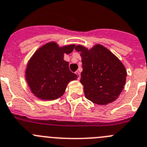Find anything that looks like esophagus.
I'll list each match as a JSON object with an SVG mask.
<instances>
[{"label": "esophagus", "mask_w": 147, "mask_h": 147, "mask_svg": "<svg viewBox=\"0 0 147 147\" xmlns=\"http://www.w3.org/2000/svg\"><path fill=\"white\" fill-rule=\"evenodd\" d=\"M75 74H76L77 77H78V80H80V72H79V71H76V72H75Z\"/></svg>", "instance_id": "34e87169"}]
</instances>
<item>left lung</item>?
Returning a JSON list of instances; mask_svg holds the SVG:
<instances>
[{
  "instance_id": "left-lung-1",
  "label": "left lung",
  "mask_w": 147,
  "mask_h": 147,
  "mask_svg": "<svg viewBox=\"0 0 147 147\" xmlns=\"http://www.w3.org/2000/svg\"><path fill=\"white\" fill-rule=\"evenodd\" d=\"M83 71L80 83L86 98L98 105H107L119 97L125 84V67L112 52L101 44L91 49L78 45Z\"/></svg>"
}]
</instances>
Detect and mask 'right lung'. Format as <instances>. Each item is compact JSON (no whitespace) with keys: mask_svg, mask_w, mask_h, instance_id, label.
Wrapping results in <instances>:
<instances>
[{"mask_svg":"<svg viewBox=\"0 0 147 147\" xmlns=\"http://www.w3.org/2000/svg\"><path fill=\"white\" fill-rule=\"evenodd\" d=\"M75 44L59 46L54 41L40 46L28 61L25 79L30 91L42 100H54L65 92L68 83L77 80L64 60V53H72Z\"/></svg>","mask_w":147,"mask_h":147,"instance_id":"1","label":"right lung"}]
</instances>
